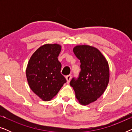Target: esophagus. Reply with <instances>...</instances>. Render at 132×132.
I'll use <instances>...</instances> for the list:
<instances>
[{"mask_svg": "<svg viewBox=\"0 0 132 132\" xmlns=\"http://www.w3.org/2000/svg\"><path fill=\"white\" fill-rule=\"evenodd\" d=\"M65 79L67 80V82L68 84H69L70 82V80H71V75L67 76L65 77Z\"/></svg>", "mask_w": 132, "mask_h": 132, "instance_id": "obj_1", "label": "esophagus"}]
</instances>
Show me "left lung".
<instances>
[{"instance_id":"1","label":"left lung","mask_w":132,"mask_h":132,"mask_svg":"<svg viewBox=\"0 0 132 132\" xmlns=\"http://www.w3.org/2000/svg\"><path fill=\"white\" fill-rule=\"evenodd\" d=\"M73 52L80 60L81 71L77 79L70 82L76 98L82 105H88L102 96L109 82L108 61L98 48L88 45H77Z\"/></svg>"}]
</instances>
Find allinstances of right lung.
<instances>
[{
	"instance_id": "add662e5",
	"label": "right lung",
	"mask_w": 132,
	"mask_h": 132,
	"mask_svg": "<svg viewBox=\"0 0 132 132\" xmlns=\"http://www.w3.org/2000/svg\"><path fill=\"white\" fill-rule=\"evenodd\" d=\"M62 46L46 44L30 57L26 74L29 86L43 101H50L57 95L67 81L61 74V64L57 57Z\"/></svg>"
}]
</instances>
